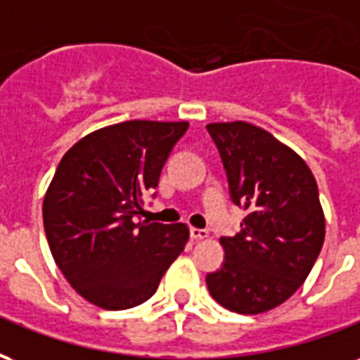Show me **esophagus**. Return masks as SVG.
I'll use <instances>...</instances> for the list:
<instances>
[{
    "label": "esophagus",
    "mask_w": 360,
    "mask_h": 360,
    "mask_svg": "<svg viewBox=\"0 0 360 360\" xmlns=\"http://www.w3.org/2000/svg\"><path fill=\"white\" fill-rule=\"evenodd\" d=\"M206 237H208V231H206V229L191 227V239H195V241H200V239H206Z\"/></svg>",
    "instance_id": "1"
}]
</instances>
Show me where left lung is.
Wrapping results in <instances>:
<instances>
[{
    "mask_svg": "<svg viewBox=\"0 0 360 360\" xmlns=\"http://www.w3.org/2000/svg\"><path fill=\"white\" fill-rule=\"evenodd\" d=\"M206 129L231 200L247 210L241 231L219 239L224 264L206 276V285L227 310L260 314L302 285L324 245L316 179L297 152L260 127L231 121Z\"/></svg>",
    "mask_w": 360,
    "mask_h": 360,
    "instance_id": "8db88e82",
    "label": "left lung"
}]
</instances>
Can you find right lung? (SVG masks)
<instances>
[{
    "label": "right lung",
    "mask_w": 360,
    "mask_h": 360,
    "mask_svg": "<svg viewBox=\"0 0 360 360\" xmlns=\"http://www.w3.org/2000/svg\"><path fill=\"white\" fill-rule=\"evenodd\" d=\"M187 129V121L141 119L103 127L59 162L44 198L46 237L67 281L100 309L150 299L187 245L185 224L136 219Z\"/></svg>",
    "instance_id": "add662e5"
}]
</instances>
